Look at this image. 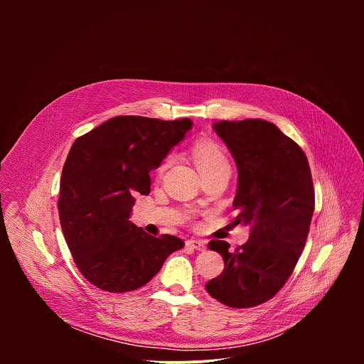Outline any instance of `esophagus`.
Listing matches in <instances>:
<instances>
[{
	"mask_svg": "<svg viewBox=\"0 0 364 364\" xmlns=\"http://www.w3.org/2000/svg\"><path fill=\"white\" fill-rule=\"evenodd\" d=\"M186 245L191 249H196V250H204L205 249V242L200 240V239H190V240L186 242Z\"/></svg>",
	"mask_w": 364,
	"mask_h": 364,
	"instance_id": "1",
	"label": "esophagus"
}]
</instances>
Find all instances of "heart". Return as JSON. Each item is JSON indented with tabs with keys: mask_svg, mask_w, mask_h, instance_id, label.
<instances>
[{
	"mask_svg": "<svg viewBox=\"0 0 364 364\" xmlns=\"http://www.w3.org/2000/svg\"><path fill=\"white\" fill-rule=\"evenodd\" d=\"M193 160L200 173L218 168V167H229L228 159L220 146L212 142H201L197 144L193 149ZM164 166L160 168L163 170Z\"/></svg>",
	"mask_w": 364,
	"mask_h": 364,
	"instance_id": "heart-1",
	"label": "heart"
}]
</instances>
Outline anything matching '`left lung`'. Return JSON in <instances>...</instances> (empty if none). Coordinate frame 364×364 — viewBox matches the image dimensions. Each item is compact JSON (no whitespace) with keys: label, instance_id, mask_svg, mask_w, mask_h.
Instances as JSON below:
<instances>
[{"label":"left lung","instance_id":"1","mask_svg":"<svg viewBox=\"0 0 364 364\" xmlns=\"http://www.w3.org/2000/svg\"><path fill=\"white\" fill-rule=\"evenodd\" d=\"M216 134L237 167L235 225L250 226L249 240L230 252L225 240H210L225 269L205 291L232 308L271 299L291 277L314 212V187L301 146L264 119L220 121Z\"/></svg>","mask_w":364,"mask_h":364}]
</instances>
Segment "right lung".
Here are the masks:
<instances>
[{
	"label": "right lung",
	"instance_id": "add662e5",
	"mask_svg": "<svg viewBox=\"0 0 364 364\" xmlns=\"http://www.w3.org/2000/svg\"><path fill=\"white\" fill-rule=\"evenodd\" d=\"M191 125L187 118L122 115L73 142L62 171L59 216L77 269L96 288H141L184 246L177 236L148 235L129 216L134 196L149 193L151 170L160 167Z\"/></svg>",
	"mask_w": 364,
	"mask_h": 364
}]
</instances>
